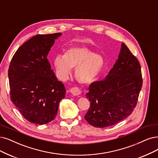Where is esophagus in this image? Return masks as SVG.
<instances>
[{
  "instance_id": "1",
  "label": "esophagus",
  "mask_w": 158,
  "mask_h": 158,
  "mask_svg": "<svg viewBox=\"0 0 158 158\" xmlns=\"http://www.w3.org/2000/svg\"><path fill=\"white\" fill-rule=\"evenodd\" d=\"M70 92H71V93L73 96H78L81 94V90L79 88H77V87H73V88L70 89Z\"/></svg>"
}]
</instances>
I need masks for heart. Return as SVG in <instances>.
Wrapping results in <instances>:
<instances>
[{
  "instance_id": "heart-1",
  "label": "heart",
  "mask_w": 158,
  "mask_h": 158,
  "mask_svg": "<svg viewBox=\"0 0 158 158\" xmlns=\"http://www.w3.org/2000/svg\"><path fill=\"white\" fill-rule=\"evenodd\" d=\"M57 74L65 79L75 68V76L81 84H90L96 80L104 65L103 57L95 54L85 46L70 47L63 55H57L54 60Z\"/></svg>"
}]
</instances>
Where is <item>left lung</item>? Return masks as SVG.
<instances>
[{"instance_id": "8db88e82", "label": "left lung", "mask_w": 158, "mask_h": 158, "mask_svg": "<svg viewBox=\"0 0 158 158\" xmlns=\"http://www.w3.org/2000/svg\"><path fill=\"white\" fill-rule=\"evenodd\" d=\"M142 86L140 63L122 43L118 60L106 79L90 85L86 96L90 103L85 120L101 128L124 120L136 107Z\"/></svg>"}]
</instances>
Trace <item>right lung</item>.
I'll use <instances>...</instances> for the list:
<instances>
[{
	"mask_svg": "<svg viewBox=\"0 0 158 158\" xmlns=\"http://www.w3.org/2000/svg\"><path fill=\"white\" fill-rule=\"evenodd\" d=\"M61 33L38 34L20 46L8 69L10 94L21 114L36 124L53 120L66 89L58 81L47 58Z\"/></svg>",
	"mask_w": 158,
	"mask_h": 158,
	"instance_id": "obj_1",
	"label": "right lung"
}]
</instances>
